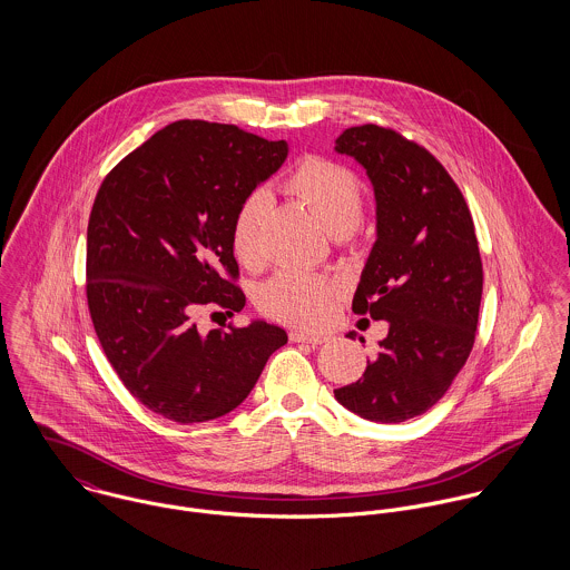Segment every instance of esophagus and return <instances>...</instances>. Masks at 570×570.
I'll list each match as a JSON object with an SVG mask.
<instances>
[{"instance_id": "34e87169", "label": "esophagus", "mask_w": 570, "mask_h": 570, "mask_svg": "<svg viewBox=\"0 0 570 570\" xmlns=\"http://www.w3.org/2000/svg\"><path fill=\"white\" fill-rule=\"evenodd\" d=\"M292 342H309V344H323L331 340V333H323V331H292L289 333Z\"/></svg>"}]
</instances>
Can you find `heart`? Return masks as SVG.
Returning a JSON list of instances; mask_svg holds the SVG:
<instances>
[{
	"label": "heart",
	"mask_w": 570,
	"mask_h": 570,
	"mask_svg": "<svg viewBox=\"0 0 570 570\" xmlns=\"http://www.w3.org/2000/svg\"><path fill=\"white\" fill-rule=\"evenodd\" d=\"M285 188L303 199L335 237L355 230L362 222V181L342 164L307 158L292 170ZM269 208V195L254 190L235 213L230 244L235 256L247 267L263 263V224ZM335 296L337 285L331 278L298 267H285L261 287L258 307L283 323L314 325L328 314Z\"/></svg>",
	"instance_id": "b5f03b06"
}]
</instances>
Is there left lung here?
Listing matches in <instances>:
<instances>
[{"instance_id":"obj_1","label":"left lung","mask_w":570,"mask_h":570,"mask_svg":"<svg viewBox=\"0 0 570 570\" xmlns=\"http://www.w3.org/2000/svg\"><path fill=\"white\" fill-rule=\"evenodd\" d=\"M335 151L366 168L377 204L353 312L386 321L389 335L362 380L333 393L362 419L400 423L434 406L472 353L483 296L474 222L443 164L402 134L351 127Z\"/></svg>"}]
</instances>
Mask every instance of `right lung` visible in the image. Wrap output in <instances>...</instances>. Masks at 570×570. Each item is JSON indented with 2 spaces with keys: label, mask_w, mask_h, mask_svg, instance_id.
Segmentation results:
<instances>
[{
  "label": "right lung",
  "mask_w": 570,
  "mask_h": 570,
  "mask_svg": "<svg viewBox=\"0 0 570 570\" xmlns=\"http://www.w3.org/2000/svg\"><path fill=\"white\" fill-rule=\"evenodd\" d=\"M287 142L235 125L177 120L102 179L87 226V305L125 389L177 423L228 414L287 333L265 321L197 331L193 314L242 312L230 228L281 168ZM226 312V314H228Z\"/></svg>",
  "instance_id": "add662e5"
}]
</instances>
